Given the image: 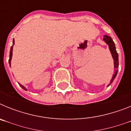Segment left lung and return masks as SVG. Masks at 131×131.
Returning a JSON list of instances; mask_svg holds the SVG:
<instances>
[{"label":"left lung","instance_id":"8db88e82","mask_svg":"<svg viewBox=\"0 0 131 131\" xmlns=\"http://www.w3.org/2000/svg\"><path fill=\"white\" fill-rule=\"evenodd\" d=\"M104 39V40L105 42H106V44L109 46V48H110V50L111 53H112V57H113V60H114V68L115 69V71L114 75H113V77H112V80H111L110 83L108 84V86H110V84L113 82L114 79L116 77L117 74V69L119 68V59H118V54L116 51V49H115V43L113 42L112 38L110 36H107L106 35L104 36V39Z\"/></svg>","mask_w":131,"mask_h":131}]
</instances>
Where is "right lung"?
<instances>
[{
    "label": "right lung",
    "instance_id": "right-lung-1",
    "mask_svg": "<svg viewBox=\"0 0 131 131\" xmlns=\"http://www.w3.org/2000/svg\"><path fill=\"white\" fill-rule=\"evenodd\" d=\"M13 44H14V39L13 40ZM12 50H13V46H12L11 47V48H10V58H9V64H10V63H11V59H12ZM19 86H21V87L23 89H24L25 91H27V89L24 86H23L22 84H21L20 83H19Z\"/></svg>",
    "mask_w": 131,
    "mask_h": 131
}]
</instances>
